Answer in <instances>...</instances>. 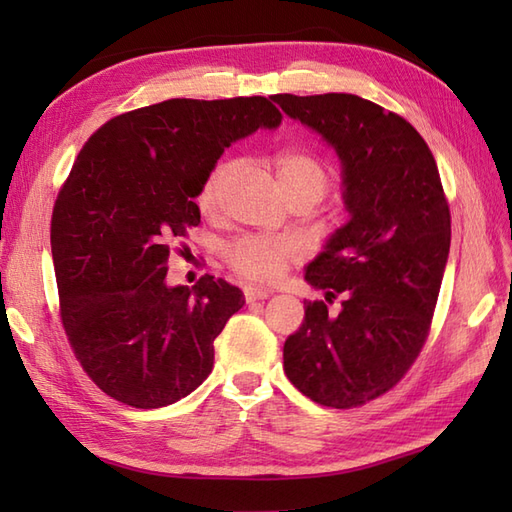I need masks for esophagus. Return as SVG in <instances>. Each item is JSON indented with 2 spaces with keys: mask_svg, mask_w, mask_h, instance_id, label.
<instances>
[{
  "mask_svg": "<svg viewBox=\"0 0 512 512\" xmlns=\"http://www.w3.org/2000/svg\"><path fill=\"white\" fill-rule=\"evenodd\" d=\"M268 297H270V290H266V288L244 286V299H246L248 303H253V301H264V299H268Z\"/></svg>",
  "mask_w": 512,
  "mask_h": 512,
  "instance_id": "34e87169",
  "label": "esophagus"
}]
</instances>
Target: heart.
<instances>
[{
  "instance_id": "1",
  "label": "heart",
  "mask_w": 512,
  "mask_h": 512,
  "mask_svg": "<svg viewBox=\"0 0 512 512\" xmlns=\"http://www.w3.org/2000/svg\"><path fill=\"white\" fill-rule=\"evenodd\" d=\"M233 169L235 165L231 160H220L204 176L198 195H195V204L204 215H213L220 209L222 191ZM275 173L288 200L295 195H310L314 202H319L330 187L328 165L310 151H281L275 158ZM224 259L244 279L255 281V284H273L286 275L292 262L301 259V246L290 237L255 233L237 237L235 242L226 244Z\"/></svg>"
}]
</instances>
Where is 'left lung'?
Instances as JSON below:
<instances>
[{"label": "left lung", "instance_id": "1", "mask_svg": "<svg viewBox=\"0 0 512 512\" xmlns=\"http://www.w3.org/2000/svg\"><path fill=\"white\" fill-rule=\"evenodd\" d=\"M273 101L336 149L352 215L306 268L325 301H306L286 339V376L323 407H361L396 387L427 341L451 246L447 195L429 145L402 116L354 94Z\"/></svg>", "mask_w": 512, "mask_h": 512}]
</instances>
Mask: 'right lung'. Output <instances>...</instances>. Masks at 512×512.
Returning a JSON list of instances; mask_svg holds the SVG:
<instances>
[{"label": "right lung", "instance_id": "obj_1", "mask_svg": "<svg viewBox=\"0 0 512 512\" xmlns=\"http://www.w3.org/2000/svg\"><path fill=\"white\" fill-rule=\"evenodd\" d=\"M281 118L264 96L171 99L110 118L76 156L52 209V262L65 336L107 396L158 409L211 374L244 295L211 275L169 288L167 262L200 224L193 200L222 151Z\"/></svg>", "mask_w": 512, "mask_h": 512}]
</instances>
